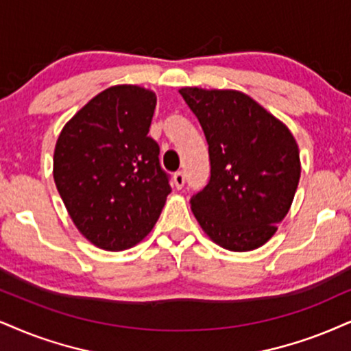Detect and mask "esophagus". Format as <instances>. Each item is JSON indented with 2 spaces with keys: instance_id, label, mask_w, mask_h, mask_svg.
I'll use <instances>...</instances> for the list:
<instances>
[{
  "instance_id": "34e87169",
  "label": "esophagus",
  "mask_w": 351,
  "mask_h": 351,
  "mask_svg": "<svg viewBox=\"0 0 351 351\" xmlns=\"http://www.w3.org/2000/svg\"><path fill=\"white\" fill-rule=\"evenodd\" d=\"M172 182H174V187L176 189H182L184 187V184H185V176H184V172H176L174 174V177H172Z\"/></svg>"
}]
</instances>
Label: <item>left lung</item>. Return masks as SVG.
Returning <instances> with one entry per match:
<instances>
[{
    "label": "left lung",
    "instance_id": "left-lung-1",
    "mask_svg": "<svg viewBox=\"0 0 351 351\" xmlns=\"http://www.w3.org/2000/svg\"><path fill=\"white\" fill-rule=\"evenodd\" d=\"M179 93L208 141L210 180L190 200L198 224L223 249L261 247L288 215L300 184L295 136L241 90L182 88Z\"/></svg>",
    "mask_w": 351,
    "mask_h": 351
}]
</instances>
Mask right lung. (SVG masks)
<instances>
[{"instance_id":"obj_1","label":"right lung","mask_w":351,"mask_h":351,"mask_svg":"<svg viewBox=\"0 0 351 351\" xmlns=\"http://www.w3.org/2000/svg\"><path fill=\"white\" fill-rule=\"evenodd\" d=\"M153 90L110 86L68 120L55 145L53 179L77 231L99 249L119 252L154 228L171 193L148 136Z\"/></svg>"}]
</instances>
